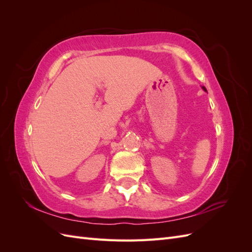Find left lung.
I'll use <instances>...</instances> for the list:
<instances>
[{
    "instance_id": "8db88e82",
    "label": "left lung",
    "mask_w": 252,
    "mask_h": 252,
    "mask_svg": "<svg viewBox=\"0 0 252 252\" xmlns=\"http://www.w3.org/2000/svg\"><path fill=\"white\" fill-rule=\"evenodd\" d=\"M202 88H203V89H204V90H205V91H207V90H206V88H205V87H204V86H203V87H202Z\"/></svg>"
}]
</instances>
